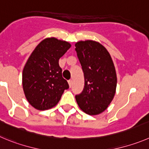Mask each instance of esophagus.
<instances>
[{"mask_svg":"<svg viewBox=\"0 0 149 149\" xmlns=\"http://www.w3.org/2000/svg\"><path fill=\"white\" fill-rule=\"evenodd\" d=\"M68 84H69V86H70V87H71L72 84H73V81H72V80H69V81H68Z\"/></svg>","mask_w":149,"mask_h":149,"instance_id":"obj_1","label":"esophagus"}]
</instances>
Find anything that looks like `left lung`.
Here are the masks:
<instances>
[{
    "instance_id": "1",
    "label": "left lung",
    "mask_w": 149,
    "mask_h": 149,
    "mask_svg": "<svg viewBox=\"0 0 149 149\" xmlns=\"http://www.w3.org/2000/svg\"><path fill=\"white\" fill-rule=\"evenodd\" d=\"M84 76V87L76 95L79 108L90 115L101 114L112 102L117 87V75L110 54L93 40L75 44Z\"/></svg>"
}]
</instances>
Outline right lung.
Returning a JSON list of instances; mask_svg holds the SVG:
<instances>
[{
	"instance_id": "1",
	"label": "right lung",
	"mask_w": 149,
	"mask_h": 149,
	"mask_svg": "<svg viewBox=\"0 0 149 149\" xmlns=\"http://www.w3.org/2000/svg\"><path fill=\"white\" fill-rule=\"evenodd\" d=\"M70 47L68 42L48 37L39 43L28 59L22 83L26 99L35 109L46 110L55 107L69 88L59 59Z\"/></svg>"
}]
</instances>
